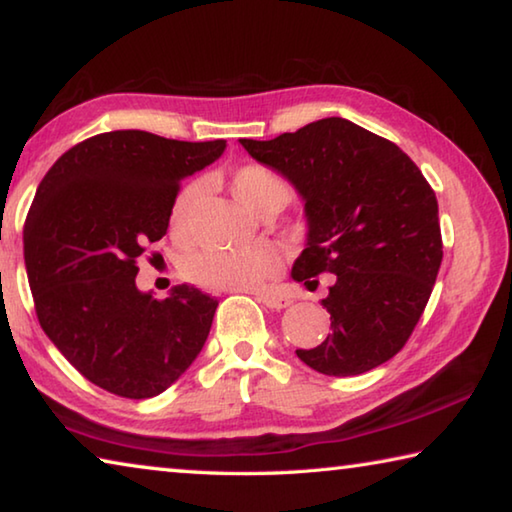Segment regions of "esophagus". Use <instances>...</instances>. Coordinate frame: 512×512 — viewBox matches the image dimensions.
Returning a JSON list of instances; mask_svg holds the SVG:
<instances>
[{"label": "esophagus", "instance_id": "34e87169", "mask_svg": "<svg viewBox=\"0 0 512 512\" xmlns=\"http://www.w3.org/2000/svg\"><path fill=\"white\" fill-rule=\"evenodd\" d=\"M257 300L268 309H287L291 305V298L282 293H257Z\"/></svg>", "mask_w": 512, "mask_h": 512}]
</instances>
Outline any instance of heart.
Here are the masks:
<instances>
[{"label": "heart", "mask_w": 512, "mask_h": 512, "mask_svg": "<svg viewBox=\"0 0 512 512\" xmlns=\"http://www.w3.org/2000/svg\"><path fill=\"white\" fill-rule=\"evenodd\" d=\"M230 189L246 212L257 214L271 205L284 207L291 198V187L280 173L264 164H244L230 176ZM198 196L196 185H187L171 207V232L183 235ZM275 271V259L262 248L253 250H207L189 257L185 275L207 289L248 291L262 284Z\"/></svg>", "instance_id": "obj_1"}]
</instances>
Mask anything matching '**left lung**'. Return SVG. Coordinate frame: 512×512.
Masks as SVG:
<instances>
[{
	"mask_svg": "<svg viewBox=\"0 0 512 512\" xmlns=\"http://www.w3.org/2000/svg\"><path fill=\"white\" fill-rule=\"evenodd\" d=\"M287 178L305 203L307 244L291 277L336 275L323 307L332 334L298 359L354 377L393 359L427 307L440 262L438 201L400 146L343 117L311 121L275 140H239Z\"/></svg>",
	"mask_w": 512,
	"mask_h": 512,
	"instance_id": "obj_1",
	"label": "left lung"
}]
</instances>
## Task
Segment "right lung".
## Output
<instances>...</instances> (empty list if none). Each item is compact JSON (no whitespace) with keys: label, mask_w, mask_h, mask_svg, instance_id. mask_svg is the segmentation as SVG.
<instances>
[{"label":"right lung","mask_w":512,"mask_h":512,"mask_svg":"<svg viewBox=\"0 0 512 512\" xmlns=\"http://www.w3.org/2000/svg\"><path fill=\"white\" fill-rule=\"evenodd\" d=\"M225 140L146 131L94 135L47 171L24 223V264L49 341L85 379L155 397L203 350L219 302L189 284L169 298L135 284L144 246L167 235L180 180L221 158Z\"/></svg>","instance_id":"obj_1"}]
</instances>
